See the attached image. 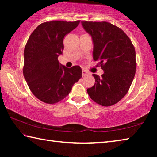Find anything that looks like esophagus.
<instances>
[{"mask_svg": "<svg viewBox=\"0 0 157 157\" xmlns=\"http://www.w3.org/2000/svg\"><path fill=\"white\" fill-rule=\"evenodd\" d=\"M86 75H88V72H86V71L85 70L82 71V76H85Z\"/></svg>", "mask_w": 157, "mask_h": 157, "instance_id": "34e87169", "label": "esophagus"}]
</instances>
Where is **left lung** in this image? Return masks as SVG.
<instances>
[{
  "label": "left lung",
  "instance_id": "8db88e82",
  "mask_svg": "<svg viewBox=\"0 0 157 157\" xmlns=\"http://www.w3.org/2000/svg\"><path fill=\"white\" fill-rule=\"evenodd\" d=\"M94 43L93 57L104 73L93 74L95 84L87 89L91 99L109 107L118 102L127 91L136 73V52L131 40L121 28L110 23L81 21Z\"/></svg>",
  "mask_w": 157,
  "mask_h": 157
}]
</instances>
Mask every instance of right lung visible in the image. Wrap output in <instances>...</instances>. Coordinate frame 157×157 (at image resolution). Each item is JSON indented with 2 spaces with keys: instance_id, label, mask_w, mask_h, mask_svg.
<instances>
[{
  "instance_id": "add662e5",
  "label": "right lung",
  "mask_w": 157,
  "mask_h": 157,
  "mask_svg": "<svg viewBox=\"0 0 157 157\" xmlns=\"http://www.w3.org/2000/svg\"><path fill=\"white\" fill-rule=\"evenodd\" d=\"M79 22H45L29 37L24 49L23 75L32 93L42 102H59L82 78L80 66L66 68L58 61L65 35L78 27Z\"/></svg>"
}]
</instances>
